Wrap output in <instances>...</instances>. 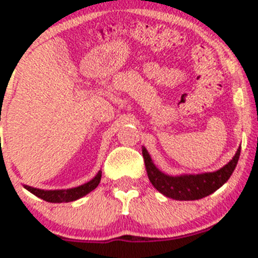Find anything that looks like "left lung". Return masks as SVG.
Masks as SVG:
<instances>
[{
    "label": "left lung",
    "mask_w": 258,
    "mask_h": 258,
    "mask_svg": "<svg viewBox=\"0 0 258 258\" xmlns=\"http://www.w3.org/2000/svg\"><path fill=\"white\" fill-rule=\"evenodd\" d=\"M149 179L159 192L174 200H198L206 198L222 186L232 174L240 156V147L232 160L217 172L203 174H184L172 177L157 169L152 163L147 150H142Z\"/></svg>",
    "instance_id": "1"
}]
</instances>
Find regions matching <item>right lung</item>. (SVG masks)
Returning a JSON list of instances; mask_svg holds the SVG:
<instances>
[{
  "mask_svg": "<svg viewBox=\"0 0 258 258\" xmlns=\"http://www.w3.org/2000/svg\"><path fill=\"white\" fill-rule=\"evenodd\" d=\"M102 172L98 173L92 181H89L88 183L81 184L79 187L70 188V190H54V191H45L40 190V188L35 187H29V186H24L28 191H31L33 195L41 198L45 202L49 203H68V202H74V200L80 199V198L85 197L86 194H89L90 191L94 190L97 187L99 182H101Z\"/></svg>",
  "mask_w": 258,
  "mask_h": 258,
  "instance_id": "obj_1",
  "label": "right lung"
}]
</instances>
